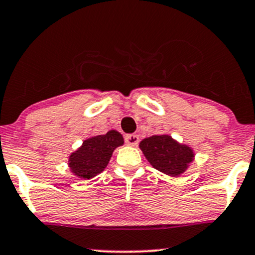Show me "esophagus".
Returning <instances> with one entry per match:
<instances>
[{
    "label": "esophagus",
    "mask_w": 255,
    "mask_h": 255,
    "mask_svg": "<svg viewBox=\"0 0 255 255\" xmlns=\"http://www.w3.org/2000/svg\"><path fill=\"white\" fill-rule=\"evenodd\" d=\"M125 143L130 146H135L138 143H139V135L138 134H128L125 137Z\"/></svg>",
    "instance_id": "obj_1"
}]
</instances>
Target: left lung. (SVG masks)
Instances as JSON below:
<instances>
[{"instance_id": "left-lung-1", "label": "left lung", "mask_w": 255, "mask_h": 255, "mask_svg": "<svg viewBox=\"0 0 255 255\" xmlns=\"http://www.w3.org/2000/svg\"><path fill=\"white\" fill-rule=\"evenodd\" d=\"M139 148L152 167L170 177L185 173L196 156L190 145L179 143L167 133L144 138Z\"/></svg>"}]
</instances>
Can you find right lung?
I'll list each match as a JSON object with an SVG mask.
<instances>
[{
  "label": "right lung",
  "mask_w": 255,
  "mask_h": 255,
  "mask_svg": "<svg viewBox=\"0 0 255 255\" xmlns=\"http://www.w3.org/2000/svg\"><path fill=\"white\" fill-rule=\"evenodd\" d=\"M122 145H124V138L116 130L87 138L69 156L70 172L79 179H91L105 170L114 151Z\"/></svg>",
  "instance_id": "right-lung-1"
}]
</instances>
